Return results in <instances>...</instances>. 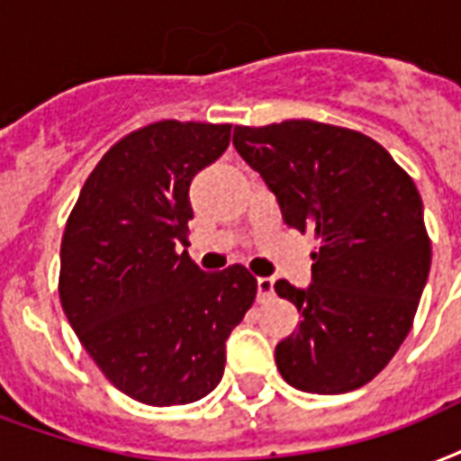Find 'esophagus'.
Segmentation results:
<instances>
[{
    "label": "esophagus",
    "mask_w": 461,
    "mask_h": 461,
    "mask_svg": "<svg viewBox=\"0 0 461 461\" xmlns=\"http://www.w3.org/2000/svg\"><path fill=\"white\" fill-rule=\"evenodd\" d=\"M256 285H258V302H263L266 297L273 294L276 280H273V277H256Z\"/></svg>",
    "instance_id": "esophagus-1"
}]
</instances>
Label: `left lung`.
Masks as SVG:
<instances>
[{
	"instance_id": "8db88e82",
	"label": "left lung",
	"mask_w": 461,
	"mask_h": 461,
	"mask_svg": "<svg viewBox=\"0 0 461 461\" xmlns=\"http://www.w3.org/2000/svg\"><path fill=\"white\" fill-rule=\"evenodd\" d=\"M287 227L312 231V283L277 280L302 321L276 346L277 370L309 394L367 384L409 336L430 273L423 203L411 176L363 132L314 121L234 128Z\"/></svg>"
}]
</instances>
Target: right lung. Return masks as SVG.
Returning <instances> with one entry per match:
<instances>
[{
    "instance_id": "right-lung-1",
    "label": "right lung",
    "mask_w": 461,
    "mask_h": 461,
    "mask_svg": "<svg viewBox=\"0 0 461 461\" xmlns=\"http://www.w3.org/2000/svg\"><path fill=\"white\" fill-rule=\"evenodd\" d=\"M231 125L152 122L86 178L59 249V302L84 350L122 394L191 403L222 379L231 329L256 300L244 266L191 261L193 176L230 147Z\"/></svg>"
}]
</instances>
